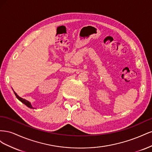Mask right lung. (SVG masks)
I'll return each mask as SVG.
<instances>
[{
    "mask_svg": "<svg viewBox=\"0 0 152 152\" xmlns=\"http://www.w3.org/2000/svg\"><path fill=\"white\" fill-rule=\"evenodd\" d=\"M14 93H15V95H16V98L19 99L20 102H21L23 103H24L25 105H26L27 107H29V108H34L33 107H32V106L31 105V104H30V103L29 102H28V101L27 100H26V99H23V98H21V97H20L19 96H18L15 91H14Z\"/></svg>",
    "mask_w": 152,
    "mask_h": 152,
    "instance_id": "obj_1",
    "label": "right lung"
}]
</instances>
